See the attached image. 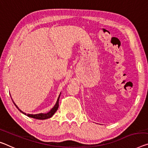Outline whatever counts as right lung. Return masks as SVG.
<instances>
[{
    "mask_svg": "<svg viewBox=\"0 0 148 148\" xmlns=\"http://www.w3.org/2000/svg\"><path fill=\"white\" fill-rule=\"evenodd\" d=\"M60 95H61V93L59 95V97L58 98V100H57V102L53 108H52L47 113H39V114H26L23 111H22L18 107V106L16 105L14 103V102L12 100V102L14 104V105L16 106V107L18 109V110H20V112H22V114H24V115L26 116H28V117H30V118H33V119H38V120H45V119H49V118H51L52 116H53L55 112H56L57 110H58V107H59V99H60ZM12 99V98H11Z\"/></svg>",
    "mask_w": 148,
    "mask_h": 148,
    "instance_id": "add662e5",
    "label": "right lung"
}]
</instances>
